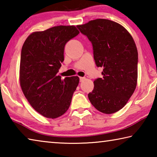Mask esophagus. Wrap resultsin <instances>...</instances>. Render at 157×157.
<instances>
[{
  "label": "esophagus",
  "mask_w": 157,
  "mask_h": 157,
  "mask_svg": "<svg viewBox=\"0 0 157 157\" xmlns=\"http://www.w3.org/2000/svg\"><path fill=\"white\" fill-rule=\"evenodd\" d=\"M85 79V78H82V77H79V81L82 82Z\"/></svg>",
  "instance_id": "obj_1"
}]
</instances>
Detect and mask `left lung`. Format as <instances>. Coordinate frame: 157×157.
<instances>
[{
	"mask_svg": "<svg viewBox=\"0 0 157 157\" xmlns=\"http://www.w3.org/2000/svg\"><path fill=\"white\" fill-rule=\"evenodd\" d=\"M77 27L91 42L96 66L103 67V78L95 79L88 94L90 102L102 113L117 112L136 87L138 51L134 39L123 26L108 19L98 18Z\"/></svg>",
	"mask_w": 157,
	"mask_h": 157,
	"instance_id": "obj_1",
	"label": "left lung"
}]
</instances>
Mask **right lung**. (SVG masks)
I'll return each instance as SVG.
<instances>
[{
	"label": "right lung",
	"instance_id": "1",
	"mask_svg": "<svg viewBox=\"0 0 157 157\" xmlns=\"http://www.w3.org/2000/svg\"><path fill=\"white\" fill-rule=\"evenodd\" d=\"M79 33L74 25H59L34 32L23 45L19 81L34 110L48 118L62 116L70 107L79 84L78 76L57 75L63 62L66 44Z\"/></svg>",
	"mask_w": 157,
	"mask_h": 157
}]
</instances>
